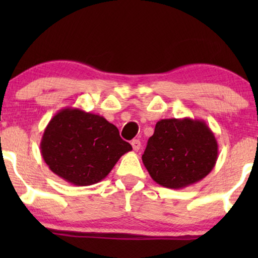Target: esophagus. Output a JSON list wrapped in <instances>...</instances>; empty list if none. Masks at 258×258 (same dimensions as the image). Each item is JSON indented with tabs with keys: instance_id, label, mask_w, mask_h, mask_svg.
<instances>
[{
	"instance_id": "obj_1",
	"label": "esophagus",
	"mask_w": 258,
	"mask_h": 258,
	"mask_svg": "<svg viewBox=\"0 0 258 258\" xmlns=\"http://www.w3.org/2000/svg\"><path fill=\"white\" fill-rule=\"evenodd\" d=\"M132 146H133V149L135 151H139L140 148H141V142L139 140H133L132 141Z\"/></svg>"
}]
</instances>
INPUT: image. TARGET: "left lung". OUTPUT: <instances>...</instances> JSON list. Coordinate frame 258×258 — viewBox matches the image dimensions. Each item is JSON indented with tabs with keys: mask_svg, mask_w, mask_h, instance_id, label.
I'll list each match as a JSON object with an SVG mask.
<instances>
[{
	"mask_svg": "<svg viewBox=\"0 0 258 258\" xmlns=\"http://www.w3.org/2000/svg\"><path fill=\"white\" fill-rule=\"evenodd\" d=\"M217 156V141L203 119L164 118L156 123L142 161L157 184L183 189L209 175Z\"/></svg>",
	"mask_w": 258,
	"mask_h": 258,
	"instance_id": "8db88e82",
	"label": "left lung"
}]
</instances>
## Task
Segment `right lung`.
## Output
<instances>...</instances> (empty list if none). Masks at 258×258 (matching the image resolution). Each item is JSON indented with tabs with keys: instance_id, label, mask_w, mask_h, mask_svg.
I'll list each match as a JSON object with an SVG mask.
<instances>
[{
	"instance_id": "add662e5",
	"label": "right lung",
	"mask_w": 258,
	"mask_h": 258,
	"mask_svg": "<svg viewBox=\"0 0 258 258\" xmlns=\"http://www.w3.org/2000/svg\"><path fill=\"white\" fill-rule=\"evenodd\" d=\"M49 169L76 186L96 184L132 146L103 116L67 107L52 116L40 143Z\"/></svg>"
}]
</instances>
